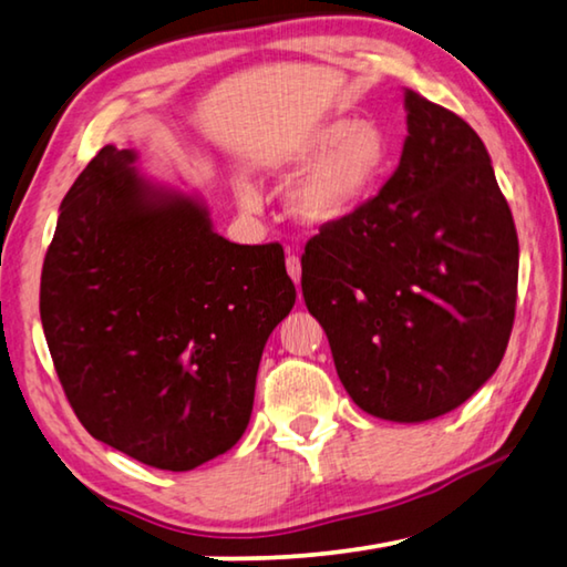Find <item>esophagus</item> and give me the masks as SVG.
<instances>
[{"mask_svg":"<svg viewBox=\"0 0 567 567\" xmlns=\"http://www.w3.org/2000/svg\"><path fill=\"white\" fill-rule=\"evenodd\" d=\"M285 267H287V275L292 277V282H295L297 287H300V280H302V265H300V257H297V255H287Z\"/></svg>","mask_w":567,"mask_h":567,"instance_id":"obj_1","label":"esophagus"}]
</instances>
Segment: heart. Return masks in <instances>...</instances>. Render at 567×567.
I'll return each mask as SVG.
<instances>
[{
    "label": "heart",
    "mask_w": 567,
    "mask_h": 567,
    "mask_svg": "<svg viewBox=\"0 0 567 567\" xmlns=\"http://www.w3.org/2000/svg\"><path fill=\"white\" fill-rule=\"evenodd\" d=\"M290 165L302 177L290 189L292 213L310 225H334L368 203L392 167V140L375 120H330L297 142ZM245 207L260 197L245 179L237 182Z\"/></svg>",
    "instance_id": "b5f03b06"
}]
</instances>
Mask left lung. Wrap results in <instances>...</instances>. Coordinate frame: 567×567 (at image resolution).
I'll return each mask as SVG.
<instances>
[{
  "label": "left lung",
  "instance_id": "left-lung-1",
  "mask_svg": "<svg viewBox=\"0 0 567 567\" xmlns=\"http://www.w3.org/2000/svg\"><path fill=\"white\" fill-rule=\"evenodd\" d=\"M400 165L302 255V297L370 415L425 422L493 378L511 340L517 233L491 155L455 112L405 90Z\"/></svg>",
  "mask_w": 567,
  "mask_h": 567
}]
</instances>
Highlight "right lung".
<instances>
[{"label": "right lung", "mask_w": 567, "mask_h": 567, "mask_svg": "<svg viewBox=\"0 0 567 567\" xmlns=\"http://www.w3.org/2000/svg\"><path fill=\"white\" fill-rule=\"evenodd\" d=\"M134 165L137 152L107 145L66 192L40 315L87 433L185 473L243 437L265 342L297 292L280 245L229 243L203 199Z\"/></svg>", "instance_id": "obj_1"}]
</instances>
